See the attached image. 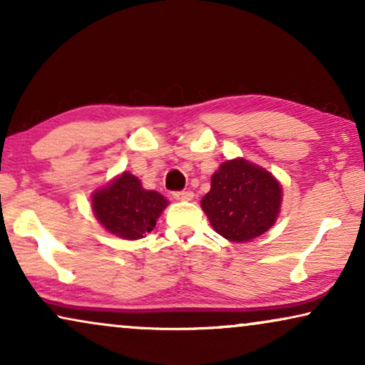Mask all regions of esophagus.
Returning <instances> with one entry per match:
<instances>
[{
  "label": "esophagus",
  "mask_w": 365,
  "mask_h": 365,
  "mask_svg": "<svg viewBox=\"0 0 365 365\" xmlns=\"http://www.w3.org/2000/svg\"><path fill=\"white\" fill-rule=\"evenodd\" d=\"M174 199H178V201H191V199H194V192L192 191H178V192H174Z\"/></svg>",
  "instance_id": "1"
}]
</instances>
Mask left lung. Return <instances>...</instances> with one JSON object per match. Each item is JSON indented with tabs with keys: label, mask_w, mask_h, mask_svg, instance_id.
<instances>
[{
	"label": "left lung",
	"mask_w": 365,
	"mask_h": 365,
	"mask_svg": "<svg viewBox=\"0 0 365 365\" xmlns=\"http://www.w3.org/2000/svg\"><path fill=\"white\" fill-rule=\"evenodd\" d=\"M282 186L266 169L237 158L222 163L211 178L201 207L214 231L232 242L259 237L276 222Z\"/></svg>",
	"instance_id": "left-lung-1"
}]
</instances>
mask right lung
<instances>
[{"mask_svg":"<svg viewBox=\"0 0 365 365\" xmlns=\"http://www.w3.org/2000/svg\"><path fill=\"white\" fill-rule=\"evenodd\" d=\"M168 204L166 197L144 189L141 181L128 171L93 194V211L99 224L128 241L151 232Z\"/></svg>","mask_w":365,"mask_h":365,"instance_id":"right-lung-1","label":"right lung"}]
</instances>
